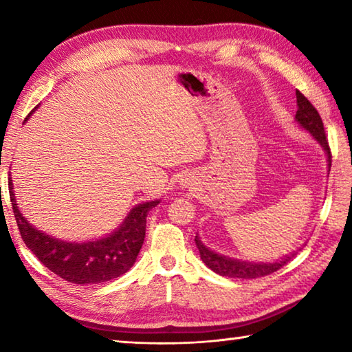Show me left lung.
<instances>
[{
	"instance_id": "left-lung-1",
	"label": "left lung",
	"mask_w": 352,
	"mask_h": 352,
	"mask_svg": "<svg viewBox=\"0 0 352 352\" xmlns=\"http://www.w3.org/2000/svg\"><path fill=\"white\" fill-rule=\"evenodd\" d=\"M296 102H298V110H296L295 119L301 124L302 127L309 130L314 138L323 146L327 155V163H329V168H331L332 153H331L329 142H327V138H326L324 126H323V121H321L320 113L311 104V100H309L301 91H296ZM195 245L199 248L201 261H204L212 272H216L222 276L243 278V279H253V278L272 275V273H275L276 270H279L281 267L287 264V262H290V259L296 254L294 253L287 256V258H284L283 261L267 262V264H264V262H247V261H239V259H231V258H226V256L214 253L200 242L197 236H195Z\"/></svg>"
}]
</instances>
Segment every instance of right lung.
<instances>
[{"label": "right lung", "instance_id": "right-lung-1", "mask_svg": "<svg viewBox=\"0 0 352 352\" xmlns=\"http://www.w3.org/2000/svg\"><path fill=\"white\" fill-rule=\"evenodd\" d=\"M10 182L12 210L23 242L41 264L65 281L74 284H99L124 275L135 264L144 242L147 214L158 205V200H155L135 206L121 228L104 239L82 243L63 242L46 236L28 223L15 204Z\"/></svg>", "mask_w": 352, "mask_h": 352}]
</instances>
